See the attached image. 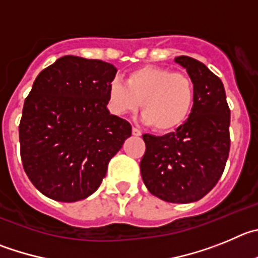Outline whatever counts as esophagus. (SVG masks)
I'll list each match as a JSON object with an SVG mask.
<instances>
[{
    "instance_id": "1",
    "label": "esophagus",
    "mask_w": 258,
    "mask_h": 258,
    "mask_svg": "<svg viewBox=\"0 0 258 258\" xmlns=\"http://www.w3.org/2000/svg\"><path fill=\"white\" fill-rule=\"evenodd\" d=\"M132 134H134L135 136H141V131L138 127H132Z\"/></svg>"
}]
</instances>
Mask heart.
Segmentation results:
<instances>
[{
  "label": "heart",
  "mask_w": 258,
  "mask_h": 258,
  "mask_svg": "<svg viewBox=\"0 0 258 258\" xmlns=\"http://www.w3.org/2000/svg\"><path fill=\"white\" fill-rule=\"evenodd\" d=\"M109 103L117 114L135 112L140 104L145 123L158 132L175 130L189 118L196 100L191 78L161 67L132 71L122 82L110 83Z\"/></svg>",
  "instance_id": "obj_1"
}]
</instances>
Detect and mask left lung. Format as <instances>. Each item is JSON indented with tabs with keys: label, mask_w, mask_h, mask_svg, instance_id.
Returning <instances> with one entry per match:
<instances>
[{
	"label": "left lung",
	"mask_w": 258,
	"mask_h": 258,
	"mask_svg": "<svg viewBox=\"0 0 258 258\" xmlns=\"http://www.w3.org/2000/svg\"><path fill=\"white\" fill-rule=\"evenodd\" d=\"M196 89L190 117L176 132L143 135L141 177L153 196L169 203L199 201L221 177L230 150V109L224 85L203 62L176 57Z\"/></svg>",
	"instance_id": "left-lung-1"
}]
</instances>
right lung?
I'll return each instance as SVG.
<instances>
[{
	"mask_svg": "<svg viewBox=\"0 0 258 258\" xmlns=\"http://www.w3.org/2000/svg\"><path fill=\"white\" fill-rule=\"evenodd\" d=\"M117 69L103 60L62 56L37 76L23 106L20 157L32 184L57 202L87 198L131 124L106 109Z\"/></svg>",
	"mask_w": 258,
	"mask_h": 258,
	"instance_id": "add662e5",
	"label": "right lung"
}]
</instances>
